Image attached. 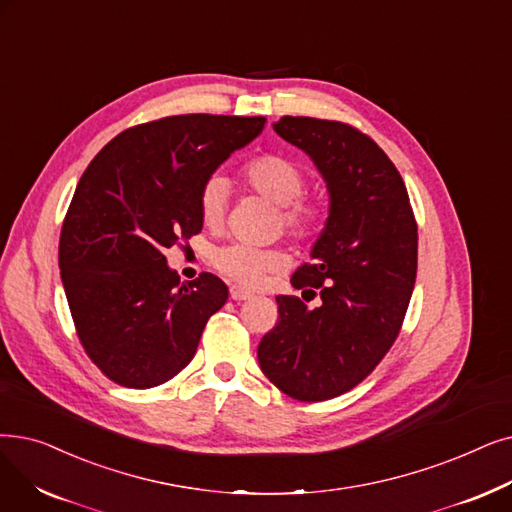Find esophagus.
<instances>
[{"label": "esophagus", "instance_id": "34e87169", "mask_svg": "<svg viewBox=\"0 0 512 512\" xmlns=\"http://www.w3.org/2000/svg\"><path fill=\"white\" fill-rule=\"evenodd\" d=\"M230 297H232L234 301H247V299H251L253 295H251L249 291H244V288H240V286H232V288H230Z\"/></svg>", "mask_w": 512, "mask_h": 512}]
</instances>
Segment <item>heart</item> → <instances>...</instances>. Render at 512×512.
<instances>
[{"instance_id": "heart-1", "label": "heart", "mask_w": 512, "mask_h": 512, "mask_svg": "<svg viewBox=\"0 0 512 512\" xmlns=\"http://www.w3.org/2000/svg\"><path fill=\"white\" fill-rule=\"evenodd\" d=\"M240 180L249 190L263 196L280 209L284 228L297 238H309L320 232L326 203L320 196L301 194L305 186L303 167L284 154H257L240 169ZM228 203V186L221 177H211L201 192V217L207 228H219ZM213 265L230 280L244 286H259L265 276L282 265V255L251 244H228L213 253Z\"/></svg>"}]
</instances>
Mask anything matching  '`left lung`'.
I'll use <instances>...</instances> for the list:
<instances>
[{
	"label": "left lung",
	"mask_w": 512,
	"mask_h": 512,
	"mask_svg": "<svg viewBox=\"0 0 512 512\" xmlns=\"http://www.w3.org/2000/svg\"><path fill=\"white\" fill-rule=\"evenodd\" d=\"M274 131L314 161L328 217L291 278L320 305L276 297L278 324L257 358L286 395L324 402L362 383L393 345L416 280L418 230L402 175L362 131L311 117H282Z\"/></svg>",
	"instance_id": "obj_1"
}]
</instances>
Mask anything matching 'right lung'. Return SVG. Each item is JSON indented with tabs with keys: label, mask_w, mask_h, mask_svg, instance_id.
<instances>
[{
	"label": "right lung",
	"mask_w": 512,
	"mask_h": 512,
	"mask_svg": "<svg viewBox=\"0 0 512 512\" xmlns=\"http://www.w3.org/2000/svg\"><path fill=\"white\" fill-rule=\"evenodd\" d=\"M263 127V117H165L119 133L81 175L58 265L77 335L110 381L150 389L194 358L228 286L209 272L180 282L165 251L203 230L205 184Z\"/></svg>",
	"instance_id": "add662e5"
}]
</instances>
